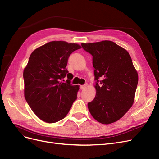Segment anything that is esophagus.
<instances>
[{
  "label": "esophagus",
  "mask_w": 159,
  "mask_h": 159,
  "mask_svg": "<svg viewBox=\"0 0 159 159\" xmlns=\"http://www.w3.org/2000/svg\"><path fill=\"white\" fill-rule=\"evenodd\" d=\"M86 87H87V84H83V85L80 86V89H85Z\"/></svg>",
  "instance_id": "esophagus-1"
}]
</instances>
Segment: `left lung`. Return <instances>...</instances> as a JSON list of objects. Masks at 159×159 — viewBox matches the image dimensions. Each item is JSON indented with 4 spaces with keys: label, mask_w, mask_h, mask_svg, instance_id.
Instances as JSON below:
<instances>
[{
    "label": "left lung",
    "mask_w": 159,
    "mask_h": 159,
    "mask_svg": "<svg viewBox=\"0 0 159 159\" xmlns=\"http://www.w3.org/2000/svg\"><path fill=\"white\" fill-rule=\"evenodd\" d=\"M81 46L92 56L95 69L96 95L88 103L89 111L101 123H114L122 118L134 102L139 77L130 54L111 41Z\"/></svg>",
    "instance_id": "left-lung-1"
}]
</instances>
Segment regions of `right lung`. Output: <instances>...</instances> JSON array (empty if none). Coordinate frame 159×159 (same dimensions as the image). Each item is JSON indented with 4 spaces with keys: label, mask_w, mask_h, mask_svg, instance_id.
Segmentation results:
<instances>
[{
    "label": "right lung",
    "mask_w": 159,
    "mask_h": 159,
    "mask_svg": "<svg viewBox=\"0 0 159 159\" xmlns=\"http://www.w3.org/2000/svg\"><path fill=\"white\" fill-rule=\"evenodd\" d=\"M80 48L76 43L54 41L30 54L23 72L25 98L42 121L52 123L64 119L77 99L79 86L71 84L73 76L66 66L70 54Z\"/></svg>",
    "instance_id": "1"
}]
</instances>
